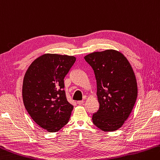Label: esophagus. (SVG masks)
<instances>
[{
  "instance_id": "esophagus-1",
  "label": "esophagus",
  "mask_w": 160,
  "mask_h": 160,
  "mask_svg": "<svg viewBox=\"0 0 160 160\" xmlns=\"http://www.w3.org/2000/svg\"><path fill=\"white\" fill-rule=\"evenodd\" d=\"M77 103L78 104V105H82V104L84 103V101L83 100L78 101H77Z\"/></svg>"
}]
</instances>
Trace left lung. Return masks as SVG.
I'll return each instance as SVG.
<instances>
[{"instance_id": "left-lung-1", "label": "left lung", "mask_w": 160, "mask_h": 160, "mask_svg": "<svg viewBox=\"0 0 160 160\" xmlns=\"http://www.w3.org/2000/svg\"><path fill=\"white\" fill-rule=\"evenodd\" d=\"M97 80L99 108L92 115L95 126L113 132L129 118L138 94L133 69L124 55L114 50L96 52L85 57Z\"/></svg>"}]
</instances>
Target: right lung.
Segmentation results:
<instances>
[{"instance_id": "add662e5", "label": "right lung", "mask_w": 160, "mask_h": 160, "mask_svg": "<svg viewBox=\"0 0 160 160\" xmlns=\"http://www.w3.org/2000/svg\"><path fill=\"white\" fill-rule=\"evenodd\" d=\"M75 60L73 56L45 54L34 60L25 73V108L35 122L49 132H58L70 119L73 106L66 98L63 79Z\"/></svg>"}]
</instances>
